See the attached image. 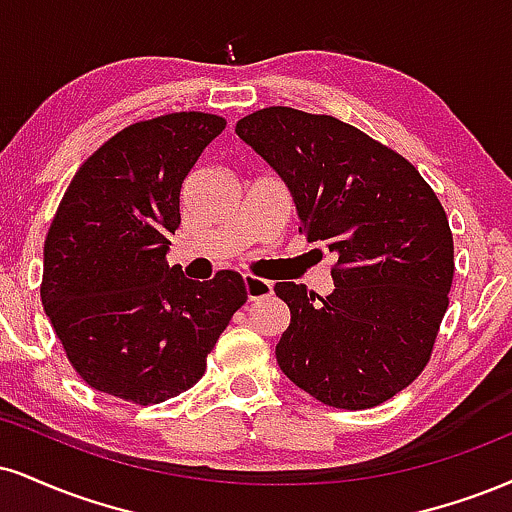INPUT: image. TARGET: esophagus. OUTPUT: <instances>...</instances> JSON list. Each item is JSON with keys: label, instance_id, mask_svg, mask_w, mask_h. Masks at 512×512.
<instances>
[{"label": "esophagus", "instance_id": "34e87169", "mask_svg": "<svg viewBox=\"0 0 512 512\" xmlns=\"http://www.w3.org/2000/svg\"><path fill=\"white\" fill-rule=\"evenodd\" d=\"M243 283H245V293H248V300H262L267 295H272L274 286L272 281H264L255 274H243Z\"/></svg>", "mask_w": 512, "mask_h": 512}]
</instances>
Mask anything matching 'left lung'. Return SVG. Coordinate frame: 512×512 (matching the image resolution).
<instances>
[{
    "label": "left lung",
    "mask_w": 512,
    "mask_h": 512,
    "mask_svg": "<svg viewBox=\"0 0 512 512\" xmlns=\"http://www.w3.org/2000/svg\"><path fill=\"white\" fill-rule=\"evenodd\" d=\"M236 133L283 178L307 243L334 252V293L279 281L291 310L276 362L319 403L367 410L432 357L453 283V233L439 197L403 155L326 114L267 107Z\"/></svg>",
    "instance_id": "obj_1"
}]
</instances>
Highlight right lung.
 Returning <instances> with one entry per match:
<instances>
[{"mask_svg":"<svg viewBox=\"0 0 512 512\" xmlns=\"http://www.w3.org/2000/svg\"><path fill=\"white\" fill-rule=\"evenodd\" d=\"M224 128V116L205 112L131 123L80 164L61 197L40 298L90 389L135 405L188 391L248 300L238 272L197 283L166 262L183 181Z\"/></svg>","mask_w":512,"mask_h":512,"instance_id":"right-lung-1","label":"right lung"}]
</instances>
